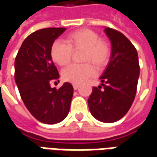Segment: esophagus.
<instances>
[{
    "label": "esophagus",
    "instance_id": "esophagus-1",
    "mask_svg": "<svg viewBox=\"0 0 157 157\" xmlns=\"http://www.w3.org/2000/svg\"><path fill=\"white\" fill-rule=\"evenodd\" d=\"M78 87H79L78 84H73V88H74V90H77Z\"/></svg>",
    "mask_w": 157,
    "mask_h": 157
}]
</instances>
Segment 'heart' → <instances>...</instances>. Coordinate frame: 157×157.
Returning a JSON list of instances; mask_svg holds the SVG:
<instances>
[{"label": "heart", "mask_w": 157, "mask_h": 157, "mask_svg": "<svg viewBox=\"0 0 157 157\" xmlns=\"http://www.w3.org/2000/svg\"><path fill=\"white\" fill-rule=\"evenodd\" d=\"M77 50H83L82 62L91 63L98 69L108 65L112 55V47L107 39L100 38L98 33L92 29H82L69 33L65 37V43L59 40L54 42L50 48V56L57 65L65 66L71 59L72 51ZM94 73V67L89 63L71 65L62 71V78L78 84Z\"/></svg>", "instance_id": "obj_1"}]
</instances>
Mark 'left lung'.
Wrapping results in <instances>:
<instances>
[{
    "mask_svg": "<svg viewBox=\"0 0 157 157\" xmlns=\"http://www.w3.org/2000/svg\"><path fill=\"white\" fill-rule=\"evenodd\" d=\"M105 33L112 44V55L100 77L101 86L92 87L88 106L98 120L113 123L123 118L134 102L140 65L136 48L122 33L111 28H106Z\"/></svg>",
    "mask_w": 157,
    "mask_h": 157,
    "instance_id": "1",
    "label": "left lung"
}]
</instances>
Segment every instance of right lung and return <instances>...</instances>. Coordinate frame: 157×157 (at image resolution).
<instances>
[{
    "label": "right lung",
    "mask_w": 157,
    "mask_h": 157,
    "mask_svg": "<svg viewBox=\"0 0 157 157\" xmlns=\"http://www.w3.org/2000/svg\"><path fill=\"white\" fill-rule=\"evenodd\" d=\"M65 28L37 30L25 39L15 59V82L26 108L39 121L54 124L68 115L73 86L65 82L59 89L49 82L58 80L50 48Z\"/></svg>",
    "instance_id": "right-lung-1"
}]
</instances>
